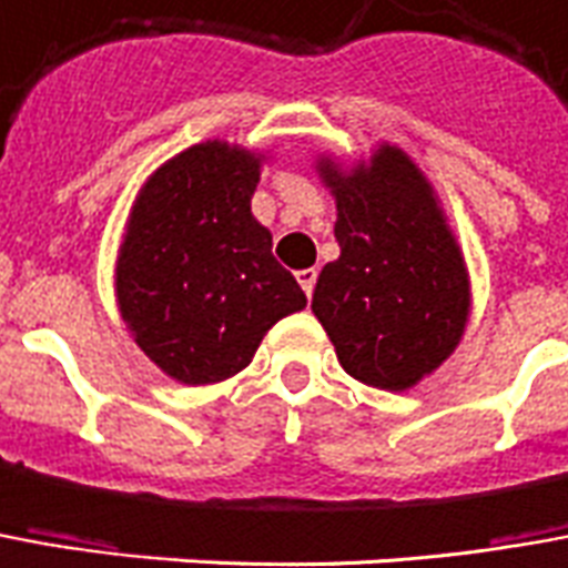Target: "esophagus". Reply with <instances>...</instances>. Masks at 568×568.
<instances>
[{
    "label": "esophagus",
    "instance_id": "34e87169",
    "mask_svg": "<svg viewBox=\"0 0 568 568\" xmlns=\"http://www.w3.org/2000/svg\"><path fill=\"white\" fill-rule=\"evenodd\" d=\"M316 276H320V273L313 271V267H307V271H297V283H301V288H304V295H307V297L313 295V285H316Z\"/></svg>",
    "mask_w": 568,
    "mask_h": 568
}]
</instances>
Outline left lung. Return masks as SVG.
Listing matches in <instances>:
<instances>
[{
    "instance_id": "left-lung-1",
    "label": "left lung",
    "mask_w": 568,
    "mask_h": 568,
    "mask_svg": "<svg viewBox=\"0 0 568 568\" xmlns=\"http://www.w3.org/2000/svg\"><path fill=\"white\" fill-rule=\"evenodd\" d=\"M341 257L313 288V313L347 375L381 390H406L434 372L467 323V273L422 172L394 146L341 178Z\"/></svg>"
}]
</instances>
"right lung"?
Listing matches in <instances>:
<instances>
[{"mask_svg": "<svg viewBox=\"0 0 568 568\" xmlns=\"http://www.w3.org/2000/svg\"><path fill=\"white\" fill-rule=\"evenodd\" d=\"M257 160L209 141L184 150L134 202L116 267L122 320L172 378L215 384L255 356L307 297L252 217Z\"/></svg>", "mask_w": 568, "mask_h": 568, "instance_id": "obj_1", "label": "right lung"}]
</instances>
